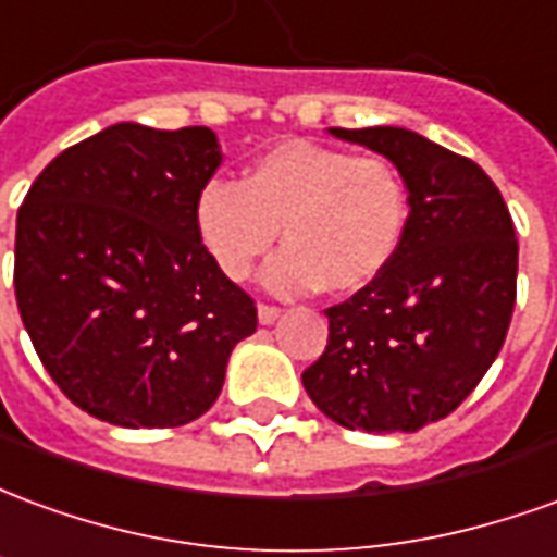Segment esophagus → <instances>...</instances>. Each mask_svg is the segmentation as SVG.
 Wrapping results in <instances>:
<instances>
[{"label": "esophagus", "mask_w": 557, "mask_h": 557, "mask_svg": "<svg viewBox=\"0 0 557 557\" xmlns=\"http://www.w3.org/2000/svg\"><path fill=\"white\" fill-rule=\"evenodd\" d=\"M256 315H259V325H274L280 319V310L277 307H271V304H259Z\"/></svg>", "instance_id": "esophagus-1"}]
</instances>
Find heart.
<instances>
[{"label":"heart","mask_w":557,"mask_h":557,"mask_svg":"<svg viewBox=\"0 0 557 557\" xmlns=\"http://www.w3.org/2000/svg\"><path fill=\"white\" fill-rule=\"evenodd\" d=\"M409 223L399 172L310 139H283L244 170L242 184L211 178L196 194L194 226L208 259L242 283L283 235L265 268L274 295L367 289L394 262Z\"/></svg>","instance_id":"1"}]
</instances>
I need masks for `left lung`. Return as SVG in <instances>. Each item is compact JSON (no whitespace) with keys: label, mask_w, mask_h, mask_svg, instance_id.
Wrapping results in <instances>:
<instances>
[{"label":"left lung","mask_w":557,"mask_h":557,"mask_svg":"<svg viewBox=\"0 0 557 557\" xmlns=\"http://www.w3.org/2000/svg\"><path fill=\"white\" fill-rule=\"evenodd\" d=\"M387 158L409 190L394 262L327 307V346L301 375L315 409L367 432H418L486 375L516 304L513 220L474 160L406 127H327Z\"/></svg>","instance_id":"left-lung-1"}]
</instances>
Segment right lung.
I'll return each mask as SVG.
<instances>
[{"instance_id": "1", "label": "right lung", "mask_w": 557, "mask_h": 557, "mask_svg": "<svg viewBox=\"0 0 557 557\" xmlns=\"http://www.w3.org/2000/svg\"><path fill=\"white\" fill-rule=\"evenodd\" d=\"M220 163L211 127L119 122L50 160L23 199L20 315L47 373L91 418L190 423L256 331L253 298L220 274L194 226Z\"/></svg>"}]
</instances>
